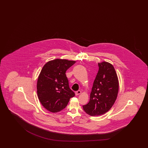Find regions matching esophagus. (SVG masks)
<instances>
[{
    "mask_svg": "<svg viewBox=\"0 0 148 148\" xmlns=\"http://www.w3.org/2000/svg\"><path fill=\"white\" fill-rule=\"evenodd\" d=\"M81 92H82V91H80V90H77V91H75V95H78L79 94H81Z\"/></svg>",
    "mask_w": 148,
    "mask_h": 148,
    "instance_id": "1",
    "label": "esophagus"
}]
</instances>
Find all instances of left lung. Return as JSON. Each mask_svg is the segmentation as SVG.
<instances>
[{
	"instance_id": "left-lung-1",
	"label": "left lung",
	"mask_w": 148,
	"mask_h": 148,
	"mask_svg": "<svg viewBox=\"0 0 148 148\" xmlns=\"http://www.w3.org/2000/svg\"><path fill=\"white\" fill-rule=\"evenodd\" d=\"M99 70L95 79L88 104L83 105L85 112L95 116L106 113L116 99L119 81L114 66L110 63H98Z\"/></svg>"
}]
</instances>
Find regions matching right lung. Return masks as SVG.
<instances>
[{"mask_svg": "<svg viewBox=\"0 0 148 148\" xmlns=\"http://www.w3.org/2000/svg\"><path fill=\"white\" fill-rule=\"evenodd\" d=\"M75 61L57 59L44 65L38 78V97L45 108L57 113L66 107L75 94L70 88L66 70Z\"/></svg>", "mask_w": 148, "mask_h": 148, "instance_id": "1", "label": "right lung"}]
</instances>
